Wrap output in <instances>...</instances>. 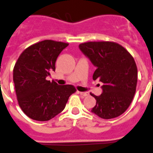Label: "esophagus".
<instances>
[{"instance_id":"obj_1","label":"esophagus","mask_w":153,"mask_h":153,"mask_svg":"<svg viewBox=\"0 0 153 153\" xmlns=\"http://www.w3.org/2000/svg\"><path fill=\"white\" fill-rule=\"evenodd\" d=\"M80 95L83 97H85L88 96V95H89V92H88V91H85V92L83 91V92H82V91H81Z\"/></svg>"}]
</instances>
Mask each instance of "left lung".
I'll return each mask as SVG.
<instances>
[{
    "label": "left lung",
    "mask_w": 153,
    "mask_h": 153,
    "mask_svg": "<svg viewBox=\"0 0 153 153\" xmlns=\"http://www.w3.org/2000/svg\"><path fill=\"white\" fill-rule=\"evenodd\" d=\"M79 48L96 66L93 80L98 78L103 83L102 95L91 93L96 100L91 111L104 119L124 113L137 85V66L132 54L114 42H88L80 44Z\"/></svg>",
    "instance_id": "8db88e82"
}]
</instances>
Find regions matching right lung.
Masks as SVG:
<instances>
[{
  "instance_id": "1",
  "label": "right lung",
  "mask_w": 153,
  "mask_h": 153,
  "mask_svg": "<svg viewBox=\"0 0 153 153\" xmlns=\"http://www.w3.org/2000/svg\"><path fill=\"white\" fill-rule=\"evenodd\" d=\"M68 43L44 40L31 45L20 54L13 70V81L20 108L36 121H48L62 112L70 95L71 85H58L47 80L55 71V62Z\"/></svg>"
}]
</instances>
